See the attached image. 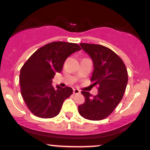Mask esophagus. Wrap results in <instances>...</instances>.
I'll use <instances>...</instances> for the list:
<instances>
[{
	"label": "esophagus",
	"instance_id": "34e87169",
	"mask_svg": "<svg viewBox=\"0 0 150 150\" xmlns=\"http://www.w3.org/2000/svg\"><path fill=\"white\" fill-rule=\"evenodd\" d=\"M80 93V91L78 89H73V94L74 95H76V94Z\"/></svg>",
	"mask_w": 150,
	"mask_h": 150
}]
</instances>
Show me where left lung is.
Instances as JSON below:
<instances>
[{
  "label": "left lung",
  "mask_w": 150,
  "mask_h": 150,
  "mask_svg": "<svg viewBox=\"0 0 150 150\" xmlns=\"http://www.w3.org/2000/svg\"><path fill=\"white\" fill-rule=\"evenodd\" d=\"M80 45L93 60L91 81L93 86H98V93L92 97L89 92L82 91L85 103L78 106V111L88 120H102L114 111L122 99L128 83L127 70L122 59L110 49L93 44Z\"/></svg>",
  "instance_id": "left-lung-1"
}]
</instances>
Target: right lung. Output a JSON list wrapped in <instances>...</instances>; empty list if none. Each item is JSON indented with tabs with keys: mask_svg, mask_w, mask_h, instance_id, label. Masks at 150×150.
Wrapping results in <instances>:
<instances>
[{
	"mask_svg": "<svg viewBox=\"0 0 150 150\" xmlns=\"http://www.w3.org/2000/svg\"><path fill=\"white\" fill-rule=\"evenodd\" d=\"M81 50L79 45L54 42L37 50L20 71L19 83L22 97L33 114L44 119L57 116L66 98L72 95L70 87H53L57 72L62 71L65 59Z\"/></svg>",
	"mask_w": 150,
	"mask_h": 150,
	"instance_id": "right-lung-1",
	"label": "right lung"
}]
</instances>
